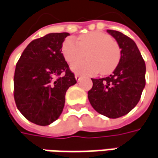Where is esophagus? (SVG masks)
I'll return each mask as SVG.
<instances>
[{"mask_svg": "<svg viewBox=\"0 0 158 158\" xmlns=\"http://www.w3.org/2000/svg\"><path fill=\"white\" fill-rule=\"evenodd\" d=\"M75 79H76L77 81H79V79H81V76L79 75V74H75Z\"/></svg>", "mask_w": 158, "mask_h": 158, "instance_id": "esophagus-1", "label": "esophagus"}]
</instances>
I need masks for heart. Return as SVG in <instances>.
Here are the masks:
<instances>
[{"mask_svg":"<svg viewBox=\"0 0 158 158\" xmlns=\"http://www.w3.org/2000/svg\"><path fill=\"white\" fill-rule=\"evenodd\" d=\"M62 52L69 64L82 60L87 52L88 60L75 63L72 70L82 75H95L100 72H112L120 60V48L110 36L100 31H92L79 37V42L67 38L62 46Z\"/></svg>","mask_w":158,"mask_h":158,"instance_id":"obj_1","label":"heart"}]
</instances>
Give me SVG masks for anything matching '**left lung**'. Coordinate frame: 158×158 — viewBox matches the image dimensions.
Masks as SVG:
<instances>
[{
	"instance_id": "1",
	"label": "left lung",
	"mask_w": 158,
	"mask_h": 158,
	"mask_svg": "<svg viewBox=\"0 0 158 158\" xmlns=\"http://www.w3.org/2000/svg\"><path fill=\"white\" fill-rule=\"evenodd\" d=\"M119 46V63L111 75L92 79L88 100L98 112L110 118L129 113L141 99L145 87L146 65L141 52L132 39L122 32L107 30Z\"/></svg>"
}]
</instances>
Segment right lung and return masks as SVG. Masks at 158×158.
<instances>
[{
  "label": "right lung",
  "instance_id": "obj_1",
  "mask_svg": "<svg viewBox=\"0 0 158 158\" xmlns=\"http://www.w3.org/2000/svg\"><path fill=\"white\" fill-rule=\"evenodd\" d=\"M68 32L48 33L29 43L17 62L14 98L26 119L48 126L63 112L67 89L77 83L62 54Z\"/></svg>",
  "mask_w": 158,
  "mask_h": 158
}]
</instances>
